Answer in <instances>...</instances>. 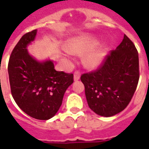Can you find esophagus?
Returning <instances> with one entry per match:
<instances>
[{
	"mask_svg": "<svg viewBox=\"0 0 149 149\" xmlns=\"http://www.w3.org/2000/svg\"><path fill=\"white\" fill-rule=\"evenodd\" d=\"M79 78H80V72L79 71H76L74 72V77H73V79H74L75 81H77L79 80Z\"/></svg>",
	"mask_w": 149,
	"mask_h": 149,
	"instance_id": "obj_1",
	"label": "esophagus"
}]
</instances>
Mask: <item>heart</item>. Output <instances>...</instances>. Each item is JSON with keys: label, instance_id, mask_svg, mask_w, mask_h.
I'll use <instances>...</instances> for the list:
<instances>
[{"label": "heart", "instance_id": "obj_1", "mask_svg": "<svg viewBox=\"0 0 149 149\" xmlns=\"http://www.w3.org/2000/svg\"><path fill=\"white\" fill-rule=\"evenodd\" d=\"M98 44V39L90 35H81L71 38L65 44L66 53H83L88 52L84 56V63L86 67L97 68L101 65L107 55L106 44Z\"/></svg>", "mask_w": 149, "mask_h": 149}]
</instances>
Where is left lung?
<instances>
[{"instance_id":"1","label":"left lung","mask_w":149,"mask_h":149,"mask_svg":"<svg viewBox=\"0 0 149 149\" xmlns=\"http://www.w3.org/2000/svg\"><path fill=\"white\" fill-rule=\"evenodd\" d=\"M80 79L93 112L103 117L120 113L130 103L139 83V53L134 43L125 35L97 70L84 73Z\"/></svg>"}]
</instances>
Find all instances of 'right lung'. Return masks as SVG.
<instances>
[{
  "label": "right lung",
  "instance_id": "1",
  "mask_svg": "<svg viewBox=\"0 0 149 149\" xmlns=\"http://www.w3.org/2000/svg\"><path fill=\"white\" fill-rule=\"evenodd\" d=\"M37 30L22 36L10 54L8 75L10 91L17 106L30 117L49 120L58 111L73 74L56 71L53 62L37 61L27 46L35 40Z\"/></svg>",
  "mask_w": 149,
  "mask_h": 149
}]
</instances>
